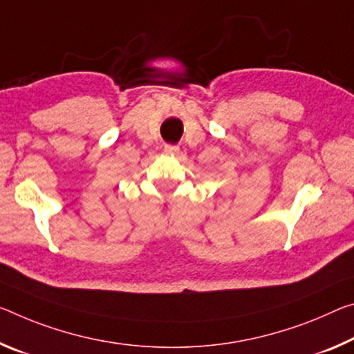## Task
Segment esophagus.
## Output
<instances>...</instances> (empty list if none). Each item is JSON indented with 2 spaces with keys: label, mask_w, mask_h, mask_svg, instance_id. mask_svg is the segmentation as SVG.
Returning <instances> with one entry per match:
<instances>
[{
  "label": "esophagus",
  "mask_w": 354,
  "mask_h": 354,
  "mask_svg": "<svg viewBox=\"0 0 354 354\" xmlns=\"http://www.w3.org/2000/svg\"><path fill=\"white\" fill-rule=\"evenodd\" d=\"M164 151H165L167 154H176L178 151H179V148L176 147V145H165Z\"/></svg>",
  "instance_id": "esophagus-1"
}]
</instances>
